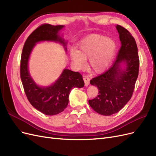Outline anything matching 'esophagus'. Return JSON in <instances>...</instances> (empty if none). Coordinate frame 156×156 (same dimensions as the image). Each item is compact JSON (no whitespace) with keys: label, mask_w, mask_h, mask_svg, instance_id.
<instances>
[{"label":"esophagus","mask_w":156,"mask_h":156,"mask_svg":"<svg viewBox=\"0 0 156 156\" xmlns=\"http://www.w3.org/2000/svg\"><path fill=\"white\" fill-rule=\"evenodd\" d=\"M83 79H84V85H85V87L88 86L89 85V83H90V78L88 77L87 76H84Z\"/></svg>","instance_id":"34e87169"}]
</instances>
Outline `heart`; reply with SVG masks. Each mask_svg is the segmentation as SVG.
Returning <instances> with one entry per match:
<instances>
[{
    "instance_id": "obj_1",
    "label": "heart",
    "mask_w": 156,
    "mask_h": 156,
    "mask_svg": "<svg viewBox=\"0 0 156 156\" xmlns=\"http://www.w3.org/2000/svg\"><path fill=\"white\" fill-rule=\"evenodd\" d=\"M116 48L115 41L111 37L93 34L79 42L77 51H71L70 58L78 69L83 68L85 65V60L89 59L90 68L95 72L100 73L110 64Z\"/></svg>"
}]
</instances>
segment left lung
Here are the masks:
<instances>
[{
  "label": "left lung",
  "mask_w": 156,
  "mask_h": 156,
  "mask_svg": "<svg viewBox=\"0 0 156 156\" xmlns=\"http://www.w3.org/2000/svg\"><path fill=\"white\" fill-rule=\"evenodd\" d=\"M116 28L121 41L116 59L109 69L90 82L97 87L99 93L88 101L89 105L104 116L119 112L130 100L139 75V58L134 37L123 27L117 25Z\"/></svg>",
  "instance_id": "8db88e82"
}]
</instances>
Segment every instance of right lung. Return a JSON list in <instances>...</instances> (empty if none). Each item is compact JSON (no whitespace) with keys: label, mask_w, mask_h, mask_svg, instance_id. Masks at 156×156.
Segmentation results:
<instances>
[{"label":"right lung","mask_w":156,"mask_h":156,"mask_svg":"<svg viewBox=\"0 0 156 156\" xmlns=\"http://www.w3.org/2000/svg\"><path fill=\"white\" fill-rule=\"evenodd\" d=\"M64 25L44 24L33 31L27 39L21 58L20 76L26 96L30 104L44 115L52 116L62 112L68 104L69 94L75 87L82 88L84 83L81 73L64 69L59 78L49 87H40L29 72L28 63L36 43L51 41L62 44L66 51V42L59 35Z\"/></svg>","instance_id":"add662e5"}]
</instances>
